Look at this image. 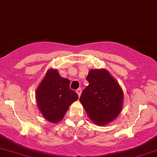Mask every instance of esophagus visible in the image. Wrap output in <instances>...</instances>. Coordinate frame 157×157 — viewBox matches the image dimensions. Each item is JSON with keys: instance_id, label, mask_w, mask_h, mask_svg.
<instances>
[{"instance_id": "34e87169", "label": "esophagus", "mask_w": 157, "mask_h": 157, "mask_svg": "<svg viewBox=\"0 0 157 157\" xmlns=\"http://www.w3.org/2000/svg\"><path fill=\"white\" fill-rule=\"evenodd\" d=\"M76 92H77L78 95V97H80V95H81V93H82V89H81V88H78V89L76 90Z\"/></svg>"}]
</instances>
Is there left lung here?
I'll list each match as a JSON object with an SVG mask.
<instances>
[{
    "mask_svg": "<svg viewBox=\"0 0 157 157\" xmlns=\"http://www.w3.org/2000/svg\"><path fill=\"white\" fill-rule=\"evenodd\" d=\"M86 80L89 85L79 100L88 117L98 125L113 121L121 110L124 97L117 82L105 69L90 70Z\"/></svg>",
    "mask_w": 157,
    "mask_h": 157,
    "instance_id": "1",
    "label": "left lung"
}]
</instances>
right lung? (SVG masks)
Here are the masks:
<instances>
[{"label": "right lung", "mask_w": 157, "mask_h": 157, "mask_svg": "<svg viewBox=\"0 0 157 157\" xmlns=\"http://www.w3.org/2000/svg\"><path fill=\"white\" fill-rule=\"evenodd\" d=\"M37 106L43 117L52 123H58L78 96L70 89V80L59 75L57 70L47 71L36 92Z\"/></svg>", "instance_id": "right-lung-1"}]
</instances>
